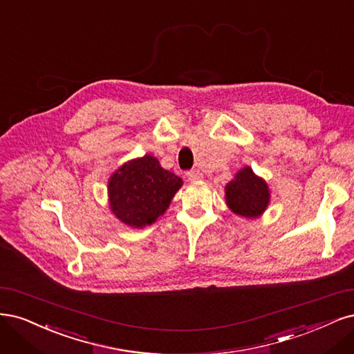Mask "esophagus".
Wrapping results in <instances>:
<instances>
[{
    "label": "esophagus",
    "mask_w": 354,
    "mask_h": 354,
    "mask_svg": "<svg viewBox=\"0 0 354 354\" xmlns=\"http://www.w3.org/2000/svg\"><path fill=\"white\" fill-rule=\"evenodd\" d=\"M187 176H188L189 180L203 179V174L200 172V170H189V172H187Z\"/></svg>",
    "instance_id": "34e87169"
}]
</instances>
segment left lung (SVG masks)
<instances>
[{
	"label": "left lung",
	"instance_id": "left-lung-1",
	"mask_svg": "<svg viewBox=\"0 0 354 354\" xmlns=\"http://www.w3.org/2000/svg\"><path fill=\"white\" fill-rule=\"evenodd\" d=\"M225 196L234 213L244 218H257L268 207L269 188L252 169L244 167L226 185Z\"/></svg>",
	"mask_w": 354,
	"mask_h": 354
}]
</instances>
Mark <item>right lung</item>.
I'll return each mask as SVG.
<instances>
[{
    "label": "right lung",
    "mask_w": 354,
    "mask_h": 354,
    "mask_svg": "<svg viewBox=\"0 0 354 354\" xmlns=\"http://www.w3.org/2000/svg\"><path fill=\"white\" fill-rule=\"evenodd\" d=\"M182 179L165 170L153 156L124 163L109 180L110 207L129 226L151 225L163 214Z\"/></svg>",
    "instance_id": "right-lung-1"
}]
</instances>
